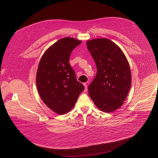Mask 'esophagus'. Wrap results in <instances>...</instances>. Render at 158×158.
<instances>
[{
    "instance_id": "esophagus-1",
    "label": "esophagus",
    "mask_w": 158,
    "mask_h": 158,
    "mask_svg": "<svg viewBox=\"0 0 158 158\" xmlns=\"http://www.w3.org/2000/svg\"><path fill=\"white\" fill-rule=\"evenodd\" d=\"M84 87H85V89H84V92H87V91H88L87 84H86V83H84Z\"/></svg>"
}]
</instances>
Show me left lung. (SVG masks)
I'll return each instance as SVG.
<instances>
[{
	"mask_svg": "<svg viewBox=\"0 0 158 158\" xmlns=\"http://www.w3.org/2000/svg\"><path fill=\"white\" fill-rule=\"evenodd\" d=\"M97 67V74L88 86L89 95L97 107L111 113L120 107L131 86L130 66L122 50L106 38L86 42Z\"/></svg>",
	"mask_w": 158,
	"mask_h": 158,
	"instance_id": "1",
	"label": "left lung"
}]
</instances>
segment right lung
<instances>
[{"mask_svg": "<svg viewBox=\"0 0 158 158\" xmlns=\"http://www.w3.org/2000/svg\"><path fill=\"white\" fill-rule=\"evenodd\" d=\"M81 43L74 38H62L40 60L36 76L38 92L46 106L57 114L70 111L84 89L69 64L71 52Z\"/></svg>", "mask_w": 158, "mask_h": 158, "instance_id": "add662e5", "label": "right lung"}]
</instances>
